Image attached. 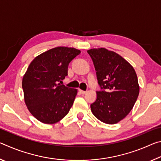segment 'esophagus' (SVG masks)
<instances>
[{
	"mask_svg": "<svg viewBox=\"0 0 161 161\" xmlns=\"http://www.w3.org/2000/svg\"><path fill=\"white\" fill-rule=\"evenodd\" d=\"M80 92L81 94H85L86 93V91H83V90H81V89H80Z\"/></svg>",
	"mask_w": 161,
	"mask_h": 161,
	"instance_id": "esophagus-1",
	"label": "esophagus"
}]
</instances>
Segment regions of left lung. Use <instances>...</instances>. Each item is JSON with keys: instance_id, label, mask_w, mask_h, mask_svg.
Wrapping results in <instances>:
<instances>
[{"instance_id": "obj_1", "label": "left lung", "mask_w": 161, "mask_h": 161, "mask_svg": "<svg viewBox=\"0 0 161 161\" xmlns=\"http://www.w3.org/2000/svg\"><path fill=\"white\" fill-rule=\"evenodd\" d=\"M87 53L102 89L90 106L92 112L103 123L117 124L131 111L139 94L135 69L121 55L105 48L91 49Z\"/></svg>"}]
</instances>
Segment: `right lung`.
<instances>
[{
	"mask_svg": "<svg viewBox=\"0 0 161 161\" xmlns=\"http://www.w3.org/2000/svg\"><path fill=\"white\" fill-rule=\"evenodd\" d=\"M77 49L57 47L37 56L23 77L24 99L31 114L43 124H53L69 111L77 89L59 83L67 75L69 62L80 54Z\"/></svg>",
	"mask_w": 161,
	"mask_h": 161,
	"instance_id": "add662e5",
	"label": "right lung"
}]
</instances>
